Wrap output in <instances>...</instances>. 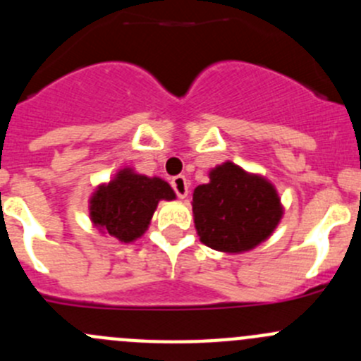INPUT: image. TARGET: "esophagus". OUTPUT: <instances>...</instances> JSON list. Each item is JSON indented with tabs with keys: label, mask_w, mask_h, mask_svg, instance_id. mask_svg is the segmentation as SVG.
Segmentation results:
<instances>
[{
	"label": "esophagus",
	"mask_w": 361,
	"mask_h": 361,
	"mask_svg": "<svg viewBox=\"0 0 361 361\" xmlns=\"http://www.w3.org/2000/svg\"><path fill=\"white\" fill-rule=\"evenodd\" d=\"M171 187H173V190L176 192V195L180 199H185L188 195V180L185 176H181V174L171 180Z\"/></svg>",
	"instance_id": "esophagus-1"
}]
</instances>
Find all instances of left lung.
I'll return each mask as SVG.
<instances>
[{
  "label": "left lung",
  "mask_w": 361,
  "mask_h": 361,
  "mask_svg": "<svg viewBox=\"0 0 361 361\" xmlns=\"http://www.w3.org/2000/svg\"><path fill=\"white\" fill-rule=\"evenodd\" d=\"M194 224L201 241L224 253H243L264 243L283 216L274 185L260 174L224 162L199 185L192 199Z\"/></svg>",
  "instance_id": "1"
}]
</instances>
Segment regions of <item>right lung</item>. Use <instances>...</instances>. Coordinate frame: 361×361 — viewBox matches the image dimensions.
<instances>
[{
    "label": "right lung",
    "instance_id": "obj_1",
    "mask_svg": "<svg viewBox=\"0 0 361 361\" xmlns=\"http://www.w3.org/2000/svg\"><path fill=\"white\" fill-rule=\"evenodd\" d=\"M176 194L167 181L118 171L110 183L96 188L89 201L94 227L122 243H133L147 232L159 201H173Z\"/></svg>",
    "mask_w": 361,
    "mask_h": 361
}]
</instances>
